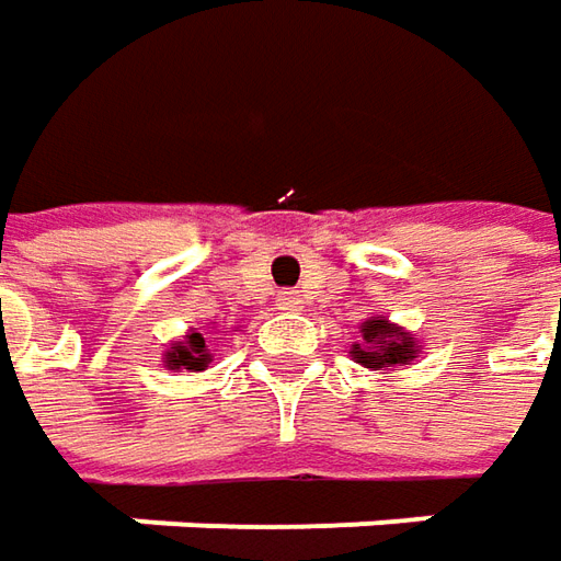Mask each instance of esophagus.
<instances>
[{"mask_svg":"<svg viewBox=\"0 0 561 561\" xmlns=\"http://www.w3.org/2000/svg\"><path fill=\"white\" fill-rule=\"evenodd\" d=\"M277 306L280 309H287V312H293V309H299V296L293 290H280L277 293Z\"/></svg>","mask_w":561,"mask_h":561,"instance_id":"esophagus-1","label":"esophagus"}]
</instances>
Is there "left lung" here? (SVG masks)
Wrapping results in <instances>:
<instances>
[{
  "label": "left lung",
  "mask_w": 561,
  "mask_h": 561,
  "mask_svg": "<svg viewBox=\"0 0 561 561\" xmlns=\"http://www.w3.org/2000/svg\"><path fill=\"white\" fill-rule=\"evenodd\" d=\"M350 353L365 368L390 371L397 365H409L419 350H415V340L405 334V331L390 328L383 318H371V321L362 324V343H356Z\"/></svg>",
  "instance_id": "8db88e82"
}]
</instances>
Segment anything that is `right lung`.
Returning <instances> with one entry per match:
<instances>
[{"instance_id": "1", "label": "right lung", "mask_w": 561, "mask_h": 561, "mask_svg": "<svg viewBox=\"0 0 561 561\" xmlns=\"http://www.w3.org/2000/svg\"><path fill=\"white\" fill-rule=\"evenodd\" d=\"M168 368H186V371H203L208 368V353H205L203 334L186 336V346H171L168 353Z\"/></svg>"}]
</instances>
